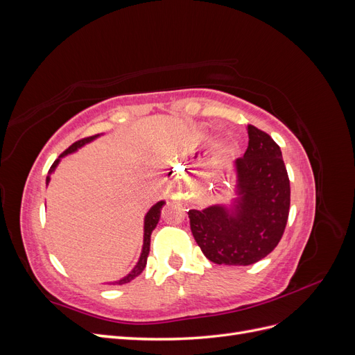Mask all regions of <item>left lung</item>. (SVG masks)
<instances>
[{
  "label": "left lung",
  "instance_id": "8db88e82",
  "mask_svg": "<svg viewBox=\"0 0 355 355\" xmlns=\"http://www.w3.org/2000/svg\"><path fill=\"white\" fill-rule=\"evenodd\" d=\"M249 146L234 163L237 185L231 206L189 210L201 252L218 265H252L280 243L288 218L290 182L274 139L247 125Z\"/></svg>",
  "mask_w": 355,
  "mask_h": 355
}]
</instances>
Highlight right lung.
I'll return each mask as SVG.
<instances>
[{
  "mask_svg": "<svg viewBox=\"0 0 355 355\" xmlns=\"http://www.w3.org/2000/svg\"><path fill=\"white\" fill-rule=\"evenodd\" d=\"M98 136H99V135L92 136V137L81 139V141L72 144V145L67 149L65 153H62V154L59 155V158L55 161V163L51 164V167H50V170H49V176H47V179H46L47 184L50 182V175L53 173V171H55V168H56V167H58V164L60 163V158L67 157L68 154L75 153V151H77L78 148H81V146H84L85 144H89V142L94 141V139L98 137ZM164 204H166V201H158V202H157V204H154V206H153L151 209H149V210H148V213L145 214V220H144V245H142V253H141V257H139V261H137L136 266L133 268L132 272H128L125 277H123V278H121V280L114 282V283H111V284H125V283H130L132 280H135V278H136L137 275H141V274H142V271L145 270V266H146V259H148V254H149V245H151V234H153V231L155 230L157 223H158V220H159L161 209H163Z\"/></svg>",
  "mask_w": 355,
  "mask_h": 355,
  "instance_id": "1",
  "label": "right lung"
}]
</instances>
